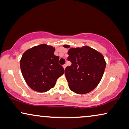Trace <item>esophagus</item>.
<instances>
[{
    "instance_id": "34e87169",
    "label": "esophagus",
    "mask_w": 129,
    "mask_h": 129,
    "mask_svg": "<svg viewBox=\"0 0 129 129\" xmlns=\"http://www.w3.org/2000/svg\"><path fill=\"white\" fill-rule=\"evenodd\" d=\"M63 69H66V64L63 65Z\"/></svg>"
}]
</instances>
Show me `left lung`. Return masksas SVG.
<instances>
[{"label": "left lung", "instance_id": "left-lung-1", "mask_svg": "<svg viewBox=\"0 0 129 129\" xmlns=\"http://www.w3.org/2000/svg\"><path fill=\"white\" fill-rule=\"evenodd\" d=\"M63 47L70 48V45ZM68 53V60L72 62L64 70L69 87L77 94L90 92L98 86L105 72L106 63L103 54L88 46L71 47Z\"/></svg>", "mask_w": 129, "mask_h": 129}]
</instances>
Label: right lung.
Instances as JSON below:
<instances>
[{
  "mask_svg": "<svg viewBox=\"0 0 129 129\" xmlns=\"http://www.w3.org/2000/svg\"><path fill=\"white\" fill-rule=\"evenodd\" d=\"M54 50L52 46L42 44L23 54L20 61L21 72L26 83L33 90L46 92L54 87L57 79L64 73Z\"/></svg>",
  "mask_w": 129,
  "mask_h": 129,
  "instance_id": "right-lung-1",
  "label": "right lung"
}]
</instances>
